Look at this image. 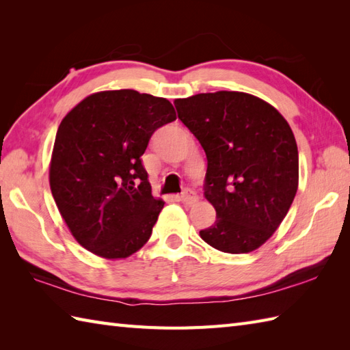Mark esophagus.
Returning <instances> with one entry per match:
<instances>
[{"label": "esophagus", "instance_id": "obj_1", "mask_svg": "<svg viewBox=\"0 0 350 350\" xmlns=\"http://www.w3.org/2000/svg\"><path fill=\"white\" fill-rule=\"evenodd\" d=\"M182 202L185 203V204H196L197 202H198V196L196 194V192L194 191H192V189H187V191H185L183 192V194H182Z\"/></svg>", "mask_w": 350, "mask_h": 350}]
</instances>
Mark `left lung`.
I'll list each match as a JSON object with an SVG mask.
<instances>
[{
	"label": "left lung",
	"mask_w": 350,
	"mask_h": 350,
	"mask_svg": "<svg viewBox=\"0 0 350 350\" xmlns=\"http://www.w3.org/2000/svg\"><path fill=\"white\" fill-rule=\"evenodd\" d=\"M174 105L207 158L204 197L217 221L200 236L222 252L254 251L278 228L298 191L292 129L269 103L241 92L200 93Z\"/></svg>",
	"instance_id": "8db88e82"
}]
</instances>
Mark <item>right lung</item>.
Masks as SVG:
<instances>
[{
	"label": "right lung",
	"mask_w": 350,
	"mask_h": 350,
	"mask_svg": "<svg viewBox=\"0 0 350 350\" xmlns=\"http://www.w3.org/2000/svg\"><path fill=\"white\" fill-rule=\"evenodd\" d=\"M174 120L167 99L135 90L94 93L63 118L49 185L85 250L126 258L148 241L163 202L152 196L141 156L153 132Z\"/></svg>",
	"instance_id": "add662e5"
}]
</instances>
